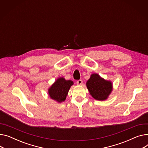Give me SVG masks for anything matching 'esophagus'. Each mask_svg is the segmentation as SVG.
Returning a JSON list of instances; mask_svg holds the SVG:
<instances>
[{
	"instance_id": "esophagus-1",
	"label": "esophagus",
	"mask_w": 148,
	"mask_h": 148,
	"mask_svg": "<svg viewBox=\"0 0 148 148\" xmlns=\"http://www.w3.org/2000/svg\"><path fill=\"white\" fill-rule=\"evenodd\" d=\"M77 84L78 85H81L83 84V80H78L77 81Z\"/></svg>"
}]
</instances>
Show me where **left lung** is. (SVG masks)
<instances>
[{"mask_svg": "<svg viewBox=\"0 0 148 148\" xmlns=\"http://www.w3.org/2000/svg\"><path fill=\"white\" fill-rule=\"evenodd\" d=\"M86 85L92 97L98 101L106 99L112 89V83L105 80L97 74L91 75Z\"/></svg>", "mask_w": 148, "mask_h": 148, "instance_id": "obj_1", "label": "left lung"}]
</instances>
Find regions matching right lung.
<instances>
[{"mask_svg": "<svg viewBox=\"0 0 148 148\" xmlns=\"http://www.w3.org/2000/svg\"><path fill=\"white\" fill-rule=\"evenodd\" d=\"M73 84L71 80H65L61 77L54 83L49 89V94L52 99L62 102L66 99L70 87Z\"/></svg>", "mask_w": 148, "mask_h": 148, "instance_id": "1", "label": "right lung"}]
</instances>
